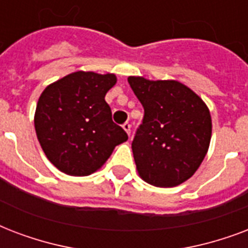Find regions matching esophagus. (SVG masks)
Instances as JSON below:
<instances>
[{"instance_id": "obj_1", "label": "esophagus", "mask_w": 248, "mask_h": 248, "mask_svg": "<svg viewBox=\"0 0 248 248\" xmlns=\"http://www.w3.org/2000/svg\"><path fill=\"white\" fill-rule=\"evenodd\" d=\"M123 129L125 130L126 133H128V136H130V124L129 123H124V124H123Z\"/></svg>"}]
</instances>
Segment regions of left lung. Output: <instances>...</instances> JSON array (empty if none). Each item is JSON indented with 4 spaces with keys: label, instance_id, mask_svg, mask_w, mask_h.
Wrapping results in <instances>:
<instances>
[{
    "label": "left lung",
    "instance_id": "8db88e82",
    "mask_svg": "<svg viewBox=\"0 0 248 248\" xmlns=\"http://www.w3.org/2000/svg\"><path fill=\"white\" fill-rule=\"evenodd\" d=\"M145 116L132 142L140 177L158 187L178 186L193 176L210 147L208 107L176 80L128 78Z\"/></svg>",
    "mask_w": 248,
    "mask_h": 248
}]
</instances>
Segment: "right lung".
<instances>
[{"instance_id":"add662e5","label":"right lung","mask_w":248,"mask_h":248,"mask_svg":"<svg viewBox=\"0 0 248 248\" xmlns=\"http://www.w3.org/2000/svg\"><path fill=\"white\" fill-rule=\"evenodd\" d=\"M114 74L78 71L47 85L38 98L34 129L46 158L61 172L88 176L128 140L112 122L106 93L116 84Z\"/></svg>"}]
</instances>
